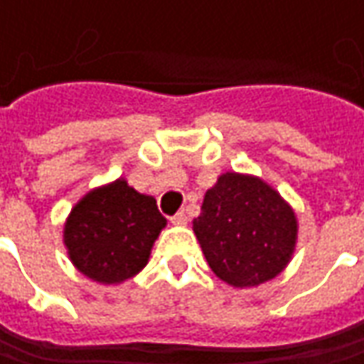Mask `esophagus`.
Returning <instances> with one entry per match:
<instances>
[{
  "instance_id": "esophagus-1",
  "label": "esophagus",
  "mask_w": 364,
  "mask_h": 364,
  "mask_svg": "<svg viewBox=\"0 0 364 364\" xmlns=\"http://www.w3.org/2000/svg\"><path fill=\"white\" fill-rule=\"evenodd\" d=\"M187 220H189L187 213H185V211H179V213H175V215L171 218V223H175V225H185Z\"/></svg>"
}]
</instances>
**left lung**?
I'll return each mask as SVG.
<instances>
[{
    "mask_svg": "<svg viewBox=\"0 0 364 364\" xmlns=\"http://www.w3.org/2000/svg\"><path fill=\"white\" fill-rule=\"evenodd\" d=\"M193 232L213 274L235 288L276 278L296 245V215L268 183L225 173L209 189Z\"/></svg>",
    "mask_w": 364,
    "mask_h": 364,
    "instance_id": "8db88e82",
    "label": "left lung"
}]
</instances>
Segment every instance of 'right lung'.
Returning <instances> with one entry per match:
<instances>
[{"mask_svg":"<svg viewBox=\"0 0 364 364\" xmlns=\"http://www.w3.org/2000/svg\"><path fill=\"white\" fill-rule=\"evenodd\" d=\"M167 220L157 201L124 179L84 195L70 211L64 244L72 264L90 280L119 284L146 266Z\"/></svg>","mask_w":364,"mask_h":364,"instance_id":"add662e5","label":"right lung"}]
</instances>
